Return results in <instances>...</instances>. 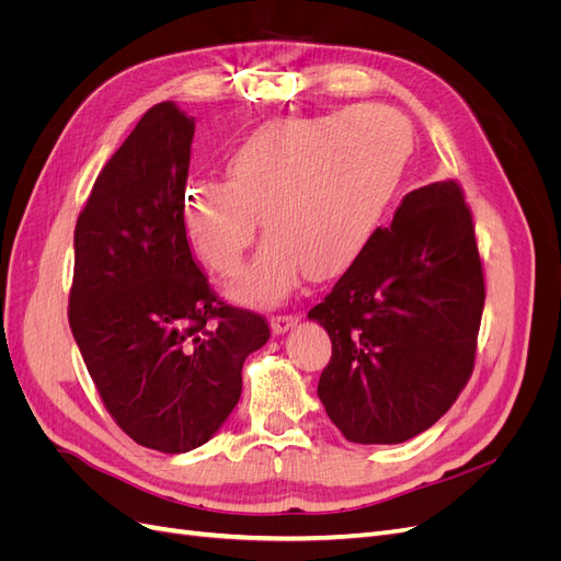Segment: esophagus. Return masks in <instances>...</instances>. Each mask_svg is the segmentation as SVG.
Listing matches in <instances>:
<instances>
[{
    "mask_svg": "<svg viewBox=\"0 0 561 561\" xmlns=\"http://www.w3.org/2000/svg\"><path fill=\"white\" fill-rule=\"evenodd\" d=\"M297 316H274L271 318V330H274V334H283L290 328L297 325Z\"/></svg>",
    "mask_w": 561,
    "mask_h": 561,
    "instance_id": "obj_1",
    "label": "esophagus"
}]
</instances>
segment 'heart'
I'll list each match as a JSON object with an SVG mask.
<instances>
[{
  "label": "heart",
  "mask_w": 561,
  "mask_h": 561,
  "mask_svg": "<svg viewBox=\"0 0 561 561\" xmlns=\"http://www.w3.org/2000/svg\"><path fill=\"white\" fill-rule=\"evenodd\" d=\"M414 133L386 105L283 118L231 151L229 180H194L184 192L186 239L217 274L239 262L260 222L268 231L236 271L231 293H285L297 271L325 278L365 250L396 196Z\"/></svg>",
  "instance_id": "obj_1"
}]
</instances>
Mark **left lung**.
Instances as JSON below:
<instances>
[{
  "label": "left lung",
  "instance_id": "8db88e82",
  "mask_svg": "<svg viewBox=\"0 0 561 561\" xmlns=\"http://www.w3.org/2000/svg\"><path fill=\"white\" fill-rule=\"evenodd\" d=\"M482 309L484 274L461 186L447 180L410 192L309 311L332 342L318 398L334 426L358 445L428 431L472 375Z\"/></svg>",
  "mask_w": 561,
  "mask_h": 561
}]
</instances>
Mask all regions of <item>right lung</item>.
Listing matches in <instances>:
<instances>
[{"mask_svg": "<svg viewBox=\"0 0 561 561\" xmlns=\"http://www.w3.org/2000/svg\"><path fill=\"white\" fill-rule=\"evenodd\" d=\"M194 128L168 100L114 151L77 219L67 309L112 419L163 454L208 443L271 336L262 316L219 301L192 257L182 206Z\"/></svg>", "mask_w": 561, "mask_h": 561, "instance_id": "right-lung-1", "label": "right lung"}]
</instances>
